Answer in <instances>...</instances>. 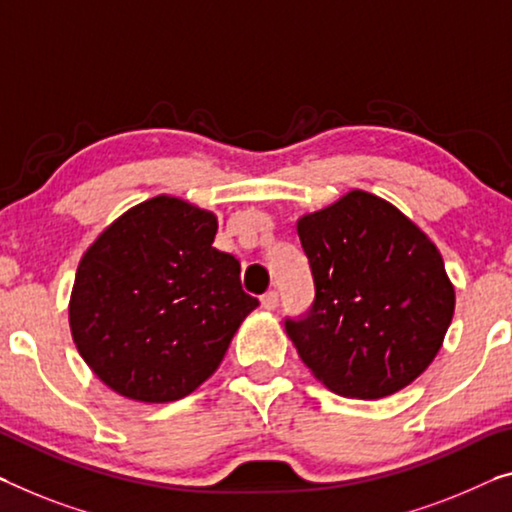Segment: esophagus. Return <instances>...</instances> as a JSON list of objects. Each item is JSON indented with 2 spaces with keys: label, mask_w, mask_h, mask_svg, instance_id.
Returning a JSON list of instances; mask_svg holds the SVG:
<instances>
[{
  "label": "esophagus",
  "mask_w": 512,
  "mask_h": 512,
  "mask_svg": "<svg viewBox=\"0 0 512 512\" xmlns=\"http://www.w3.org/2000/svg\"><path fill=\"white\" fill-rule=\"evenodd\" d=\"M262 308L264 310H276L278 308V292H266L262 296Z\"/></svg>",
  "instance_id": "34e87169"
}]
</instances>
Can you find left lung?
Here are the masks:
<instances>
[{
	"instance_id": "1",
	"label": "left lung",
	"mask_w": 512,
	"mask_h": 512,
	"mask_svg": "<svg viewBox=\"0 0 512 512\" xmlns=\"http://www.w3.org/2000/svg\"><path fill=\"white\" fill-rule=\"evenodd\" d=\"M296 234L315 303L285 329L315 379L342 398L379 400L421 377L455 312V287L430 236L358 188L303 213Z\"/></svg>"
}]
</instances>
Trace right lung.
Here are the masks:
<instances>
[{
  "instance_id": "obj_1",
  "label": "right lung",
  "mask_w": 512,
  "mask_h": 512,
  "mask_svg": "<svg viewBox=\"0 0 512 512\" xmlns=\"http://www.w3.org/2000/svg\"><path fill=\"white\" fill-rule=\"evenodd\" d=\"M216 213L156 195L121 213L82 255L68 326L89 370L128 400L197 391L259 301L239 259L213 248Z\"/></svg>"
}]
</instances>
